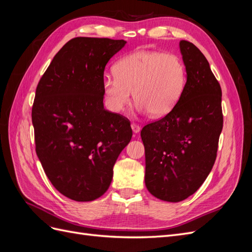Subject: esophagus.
<instances>
[{"mask_svg": "<svg viewBox=\"0 0 252 252\" xmlns=\"http://www.w3.org/2000/svg\"><path fill=\"white\" fill-rule=\"evenodd\" d=\"M131 129H132L133 133H139L140 130H141V127H140L139 125H136V124L132 123V124H131Z\"/></svg>", "mask_w": 252, "mask_h": 252, "instance_id": "1", "label": "esophagus"}]
</instances>
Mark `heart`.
Wrapping results in <instances>:
<instances>
[{
	"label": "heart",
	"mask_w": 252,
	"mask_h": 252,
	"mask_svg": "<svg viewBox=\"0 0 252 252\" xmlns=\"http://www.w3.org/2000/svg\"><path fill=\"white\" fill-rule=\"evenodd\" d=\"M106 74L103 95L107 108L121 113L130 103L131 91L141 113L162 117L178 104L186 85V67L173 53L140 50L129 53Z\"/></svg>",
	"instance_id": "obj_1"
}]
</instances>
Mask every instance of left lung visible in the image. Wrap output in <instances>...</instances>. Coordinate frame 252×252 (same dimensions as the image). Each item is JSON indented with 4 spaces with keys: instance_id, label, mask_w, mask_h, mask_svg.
<instances>
[{
    "instance_id": "1",
    "label": "left lung",
    "mask_w": 252,
    "mask_h": 252,
    "mask_svg": "<svg viewBox=\"0 0 252 252\" xmlns=\"http://www.w3.org/2000/svg\"><path fill=\"white\" fill-rule=\"evenodd\" d=\"M186 85L174 108L145 126V185L158 199L177 203L193 194L215 164L223 128L222 90L195 45L180 42Z\"/></svg>"
}]
</instances>
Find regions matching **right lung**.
I'll return each mask as SVG.
<instances>
[{"instance_id":"right-lung-1","label":"right lung","mask_w":252,"mask_h":252,"mask_svg":"<svg viewBox=\"0 0 252 252\" xmlns=\"http://www.w3.org/2000/svg\"><path fill=\"white\" fill-rule=\"evenodd\" d=\"M125 44L74 37L37 84L32 113L36 155L51 184L73 201L107 191L117 158L131 140L130 122L103 103L105 66Z\"/></svg>"}]
</instances>
